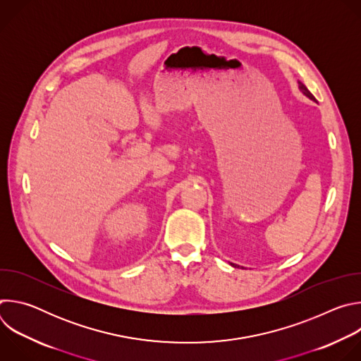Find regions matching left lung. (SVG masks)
<instances>
[{
  "label": "left lung",
  "mask_w": 361,
  "mask_h": 361,
  "mask_svg": "<svg viewBox=\"0 0 361 361\" xmlns=\"http://www.w3.org/2000/svg\"><path fill=\"white\" fill-rule=\"evenodd\" d=\"M298 90H300V91H301V92H302V94H304V95H305V97H308V98H310V99H313V101H316V98H314V95H313V94H312V92H310V91H308V88H307V87H305V85H304V84H302V82H301V81H298ZM231 266H234V267H235V266H237V264H233V263H231ZM237 267H238V266H237Z\"/></svg>",
  "instance_id": "8db88e82"
}]
</instances>
